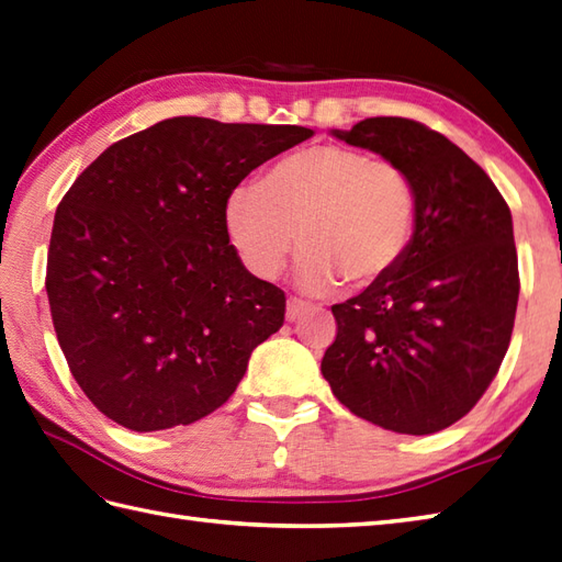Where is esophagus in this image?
I'll use <instances>...</instances> for the list:
<instances>
[{
	"label": "esophagus",
	"instance_id": "34e87169",
	"mask_svg": "<svg viewBox=\"0 0 562 562\" xmlns=\"http://www.w3.org/2000/svg\"><path fill=\"white\" fill-rule=\"evenodd\" d=\"M306 311H308V304H306V302H302V299H296V296L286 299V311H284V316H286V321H290V323H294V321L302 318Z\"/></svg>",
	"mask_w": 562,
	"mask_h": 562
}]
</instances>
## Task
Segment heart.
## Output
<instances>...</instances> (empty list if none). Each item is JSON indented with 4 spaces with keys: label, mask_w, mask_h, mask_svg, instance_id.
<instances>
[{
    "label": "heart",
    "mask_w": 562,
    "mask_h": 562,
    "mask_svg": "<svg viewBox=\"0 0 562 562\" xmlns=\"http://www.w3.org/2000/svg\"><path fill=\"white\" fill-rule=\"evenodd\" d=\"M416 195L404 169L342 143L286 155L260 184L234 187L225 229L246 270L276 280L302 239L296 280L321 294L347 280L369 286L407 256Z\"/></svg>",
    "instance_id": "heart-1"
}]
</instances>
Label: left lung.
<instances>
[{
	"mask_svg": "<svg viewBox=\"0 0 562 562\" xmlns=\"http://www.w3.org/2000/svg\"><path fill=\"white\" fill-rule=\"evenodd\" d=\"M333 134L404 169L416 227L390 276L333 306L323 378L361 419L436 434L472 412L510 345L519 296L510 207L484 169L422 122L371 116Z\"/></svg>",
	"mask_w": 562,
	"mask_h": 562,
	"instance_id": "left-lung-1",
	"label": "left lung"
}]
</instances>
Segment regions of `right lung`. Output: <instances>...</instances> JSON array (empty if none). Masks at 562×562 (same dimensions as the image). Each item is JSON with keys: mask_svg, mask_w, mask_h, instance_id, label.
<instances>
[{"mask_svg": "<svg viewBox=\"0 0 562 562\" xmlns=\"http://www.w3.org/2000/svg\"><path fill=\"white\" fill-rule=\"evenodd\" d=\"M311 136L172 116L78 175L57 207L45 286L69 371L108 419L138 434L203 419L282 328L284 292L244 268L225 201Z\"/></svg>", "mask_w": 562, "mask_h": 562, "instance_id": "1", "label": "right lung"}]
</instances>
